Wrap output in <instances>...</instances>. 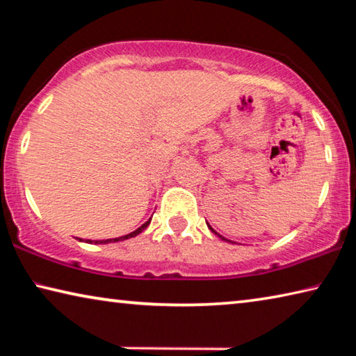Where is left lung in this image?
<instances>
[{
	"label": "left lung",
	"instance_id": "left-lung-1",
	"mask_svg": "<svg viewBox=\"0 0 356 356\" xmlns=\"http://www.w3.org/2000/svg\"><path fill=\"white\" fill-rule=\"evenodd\" d=\"M207 226H209V225H207ZM209 229H210V231H212V232H215V231H213V229H212V226H209ZM215 234H216V236H218L220 238H222V240H227V238H225V237H222V236H220V234H218V232H215ZM227 242H229V240H227Z\"/></svg>",
	"mask_w": 356,
	"mask_h": 356
}]
</instances>
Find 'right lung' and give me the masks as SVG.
Returning a JSON list of instances; mask_svg holds the SVG:
<instances>
[{
  "label": "right lung",
  "mask_w": 356,
  "mask_h": 356,
  "mask_svg": "<svg viewBox=\"0 0 356 356\" xmlns=\"http://www.w3.org/2000/svg\"><path fill=\"white\" fill-rule=\"evenodd\" d=\"M150 220L152 218H149L146 222H144V225H141L140 227L136 229V231H134V232H130V234H127V236H122V237H116V238H106V240H86V243H94V245H100V243H114V242H122V240H127V238H131V237H136L138 234H141L144 229H146L149 225H150ZM80 242H83V240L80 238Z\"/></svg>",
  "instance_id": "1"
}]
</instances>
